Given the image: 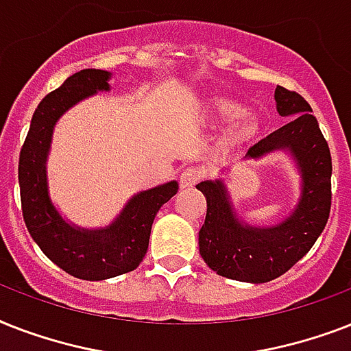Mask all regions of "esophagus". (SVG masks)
<instances>
[{
  "mask_svg": "<svg viewBox=\"0 0 351 351\" xmlns=\"http://www.w3.org/2000/svg\"><path fill=\"white\" fill-rule=\"evenodd\" d=\"M201 178H203V170L201 168L189 167L184 168L181 176H179V184H181V189H192Z\"/></svg>",
  "mask_w": 351,
  "mask_h": 351,
  "instance_id": "1",
  "label": "esophagus"
}]
</instances>
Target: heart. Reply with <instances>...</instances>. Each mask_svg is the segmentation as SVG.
Wrapping results in <instances>:
<instances>
[{
	"label": "heart",
	"mask_w": 351,
	"mask_h": 351,
	"mask_svg": "<svg viewBox=\"0 0 351 351\" xmlns=\"http://www.w3.org/2000/svg\"><path fill=\"white\" fill-rule=\"evenodd\" d=\"M212 116L221 123H232L226 136L224 145L226 147H241L255 139L259 134V121L254 116L246 114V106L239 101L228 99V97H215L210 103Z\"/></svg>",
	"instance_id": "b5f03b06"
}]
</instances>
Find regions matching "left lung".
<instances>
[{
	"instance_id": "1",
	"label": "left lung",
	"mask_w": 351,
	"mask_h": 351,
	"mask_svg": "<svg viewBox=\"0 0 351 351\" xmlns=\"http://www.w3.org/2000/svg\"><path fill=\"white\" fill-rule=\"evenodd\" d=\"M274 97L279 116L290 121L248 148L243 161L287 152L301 176L295 208L277 224L254 226L237 215L223 179L195 186L206 197L199 254L215 274L254 285L277 279L302 259L322 234L332 206V156L312 106L285 86H277Z\"/></svg>"
}]
</instances>
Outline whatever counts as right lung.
Returning <instances> with one entry per match:
<instances>
[{
  "mask_svg": "<svg viewBox=\"0 0 351 351\" xmlns=\"http://www.w3.org/2000/svg\"><path fill=\"white\" fill-rule=\"evenodd\" d=\"M112 72L85 69L70 75L39 103L19 154V192L27 230L47 257L83 281H105L136 270L148 250L150 230L162 204L178 193V181L137 192L116 219L81 228L56 208L49 190V161L56 123L64 112L97 92L110 90Z\"/></svg>",
  "mask_w": 351,
  "mask_h": 351,
  "instance_id": "add662e5",
  "label": "right lung"
}]
</instances>
